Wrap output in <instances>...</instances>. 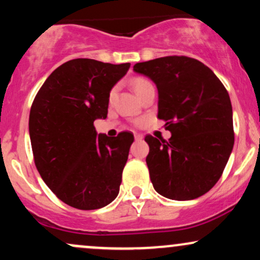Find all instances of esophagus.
Masks as SVG:
<instances>
[{"instance_id":"34e87169","label":"esophagus","mask_w":260,"mask_h":260,"mask_svg":"<svg viewBox=\"0 0 260 260\" xmlns=\"http://www.w3.org/2000/svg\"><path fill=\"white\" fill-rule=\"evenodd\" d=\"M134 139H136V140H142L143 139V134L134 133Z\"/></svg>"}]
</instances>
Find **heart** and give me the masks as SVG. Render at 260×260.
Masks as SVG:
<instances>
[{
	"mask_svg": "<svg viewBox=\"0 0 260 260\" xmlns=\"http://www.w3.org/2000/svg\"><path fill=\"white\" fill-rule=\"evenodd\" d=\"M149 85H151V83L145 78H142V77H137V78H134L132 80V86L137 95H139L140 92L144 90V89ZM115 92H116V89H112L111 92H110V99H112V98L115 96Z\"/></svg>",
	"mask_w": 260,
	"mask_h": 260,
	"instance_id": "b5f03b06",
	"label": "heart"
}]
</instances>
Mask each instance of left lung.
Masks as SVG:
<instances>
[{
    "mask_svg": "<svg viewBox=\"0 0 260 260\" xmlns=\"http://www.w3.org/2000/svg\"><path fill=\"white\" fill-rule=\"evenodd\" d=\"M155 83L157 117L171 132L168 142L145 137L147 165L159 194L190 201L209 192L234 148L229 92L210 68L186 56H168L133 66Z\"/></svg>",
    "mask_w": 260,
    "mask_h": 260,
    "instance_id": "left-lung-1",
    "label": "left lung"
}]
</instances>
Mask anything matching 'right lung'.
I'll return each instance as SVG.
<instances>
[{
  "instance_id": "1",
  "label": "right lung",
  "mask_w": 260,
  "mask_h": 260,
  "mask_svg": "<svg viewBox=\"0 0 260 260\" xmlns=\"http://www.w3.org/2000/svg\"><path fill=\"white\" fill-rule=\"evenodd\" d=\"M131 63L76 58L56 68L38 91L29 115L35 166L58 199L80 210L110 204L120 192L134 137L98 134L110 91Z\"/></svg>"
}]
</instances>
